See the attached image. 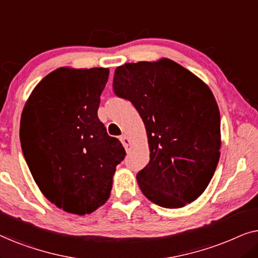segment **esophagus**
Segmentation results:
<instances>
[{
    "mask_svg": "<svg viewBox=\"0 0 258 258\" xmlns=\"http://www.w3.org/2000/svg\"><path fill=\"white\" fill-rule=\"evenodd\" d=\"M121 142L123 144V147H124V149L126 151H129L130 149H132V141H130V139L126 135H122L121 136Z\"/></svg>",
    "mask_w": 258,
    "mask_h": 258,
    "instance_id": "esophagus-1",
    "label": "esophagus"
}]
</instances>
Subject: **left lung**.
<instances>
[{"label": "left lung", "mask_w": 258, "mask_h": 258, "mask_svg": "<svg viewBox=\"0 0 258 258\" xmlns=\"http://www.w3.org/2000/svg\"><path fill=\"white\" fill-rule=\"evenodd\" d=\"M112 88L146 125L150 161L136 178L143 195L176 209L195 201L220 160L221 117L203 81L171 59L117 67Z\"/></svg>", "instance_id": "1"}]
</instances>
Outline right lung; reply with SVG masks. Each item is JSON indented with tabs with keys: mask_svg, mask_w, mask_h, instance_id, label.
I'll return each mask as SVG.
<instances>
[{
	"mask_svg": "<svg viewBox=\"0 0 258 258\" xmlns=\"http://www.w3.org/2000/svg\"><path fill=\"white\" fill-rule=\"evenodd\" d=\"M109 69L59 68L35 87L21 117V147L42 194L64 211L90 214L107 202L125 157L97 116Z\"/></svg>",
	"mask_w": 258,
	"mask_h": 258,
	"instance_id": "right-lung-1",
	"label": "right lung"
}]
</instances>
